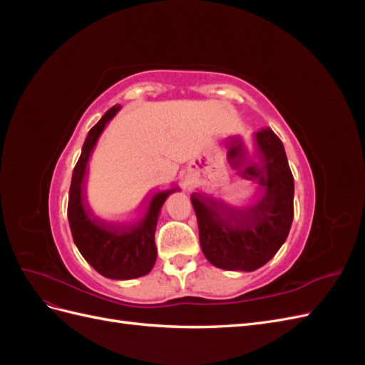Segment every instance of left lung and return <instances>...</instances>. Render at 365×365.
Segmentation results:
<instances>
[{
  "label": "left lung",
  "mask_w": 365,
  "mask_h": 365,
  "mask_svg": "<svg viewBox=\"0 0 365 365\" xmlns=\"http://www.w3.org/2000/svg\"><path fill=\"white\" fill-rule=\"evenodd\" d=\"M256 138L269 180L257 205L235 210L200 193L192 196L204 256L227 271H254L269 262L294 217V176L282 140L271 129L259 130Z\"/></svg>",
  "instance_id": "left-lung-1"
}]
</instances>
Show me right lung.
I'll return each mask as SVG.
<instances>
[{
	"mask_svg": "<svg viewBox=\"0 0 365 365\" xmlns=\"http://www.w3.org/2000/svg\"><path fill=\"white\" fill-rule=\"evenodd\" d=\"M120 106H113L88 132L82 153L73 170L68 196V222L73 240L83 259L108 279L129 280L146 275L155 264L157 247L155 230L158 213L169 192L153 196L145 220L135 227L109 225L91 216L82 205V181L88 158L94 149L98 135Z\"/></svg>",
	"mask_w": 365,
	"mask_h": 365,
	"instance_id": "1",
	"label": "right lung"
}]
</instances>
